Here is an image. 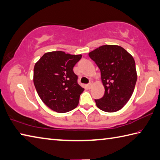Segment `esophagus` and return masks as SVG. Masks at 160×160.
Returning <instances> with one entry per match:
<instances>
[{
    "label": "esophagus",
    "mask_w": 160,
    "mask_h": 160,
    "mask_svg": "<svg viewBox=\"0 0 160 160\" xmlns=\"http://www.w3.org/2000/svg\"><path fill=\"white\" fill-rule=\"evenodd\" d=\"M92 85H93V82H90L88 84V88H91Z\"/></svg>",
    "instance_id": "1"
}]
</instances>
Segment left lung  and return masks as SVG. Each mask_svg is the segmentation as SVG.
Returning a JSON list of instances; mask_svg holds the SVG:
<instances>
[{
    "label": "left lung",
    "mask_w": 160,
    "mask_h": 160,
    "mask_svg": "<svg viewBox=\"0 0 160 160\" xmlns=\"http://www.w3.org/2000/svg\"><path fill=\"white\" fill-rule=\"evenodd\" d=\"M89 56L99 68L105 94L96 105L108 112L118 111L128 102L137 80L135 61L121 46L106 45L90 52Z\"/></svg>",
    "instance_id": "left-lung-1"
}]
</instances>
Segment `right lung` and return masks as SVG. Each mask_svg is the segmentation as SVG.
Segmentation results:
<instances>
[{"label": "right lung", "instance_id": "right-lung-1", "mask_svg": "<svg viewBox=\"0 0 160 160\" xmlns=\"http://www.w3.org/2000/svg\"><path fill=\"white\" fill-rule=\"evenodd\" d=\"M82 54L63 51L46 52L34 66L33 83L42 102L54 111L66 112L76 108L85 89L78 85L73 67Z\"/></svg>", "mask_w": 160, "mask_h": 160}]
</instances>
